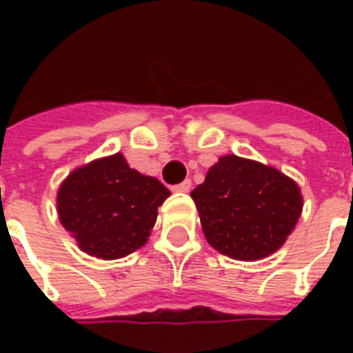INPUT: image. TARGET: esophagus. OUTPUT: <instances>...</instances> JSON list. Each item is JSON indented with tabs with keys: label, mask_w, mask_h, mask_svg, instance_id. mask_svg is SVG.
Instances as JSON below:
<instances>
[{
	"label": "esophagus",
	"mask_w": 353,
	"mask_h": 353,
	"mask_svg": "<svg viewBox=\"0 0 353 353\" xmlns=\"http://www.w3.org/2000/svg\"><path fill=\"white\" fill-rule=\"evenodd\" d=\"M191 179H185V181H181V183H177L172 187V191H176V192H189L191 191Z\"/></svg>",
	"instance_id": "esophagus-1"
}]
</instances>
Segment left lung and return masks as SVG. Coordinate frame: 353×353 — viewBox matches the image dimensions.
<instances>
[{
  "instance_id": "obj_1",
  "label": "left lung",
  "mask_w": 353,
  "mask_h": 353,
  "mask_svg": "<svg viewBox=\"0 0 353 353\" xmlns=\"http://www.w3.org/2000/svg\"><path fill=\"white\" fill-rule=\"evenodd\" d=\"M208 244L238 261L280 250L303 212L299 185L272 166L225 154L191 192Z\"/></svg>"
}]
</instances>
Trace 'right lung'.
<instances>
[{
	"instance_id": "add662e5",
	"label": "right lung",
	"mask_w": 353,
	"mask_h": 353,
	"mask_svg": "<svg viewBox=\"0 0 353 353\" xmlns=\"http://www.w3.org/2000/svg\"><path fill=\"white\" fill-rule=\"evenodd\" d=\"M170 191L139 174L121 153L73 170L58 189L60 223L81 250L98 259H121L147 244L159 206Z\"/></svg>"
}]
</instances>
